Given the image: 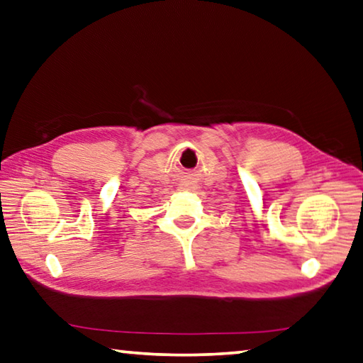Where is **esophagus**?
Wrapping results in <instances>:
<instances>
[{
  "mask_svg": "<svg viewBox=\"0 0 363 363\" xmlns=\"http://www.w3.org/2000/svg\"><path fill=\"white\" fill-rule=\"evenodd\" d=\"M181 189L182 190H190V189H192V186H190V184H181Z\"/></svg>",
  "mask_w": 363,
  "mask_h": 363,
  "instance_id": "esophagus-1",
  "label": "esophagus"
}]
</instances>
